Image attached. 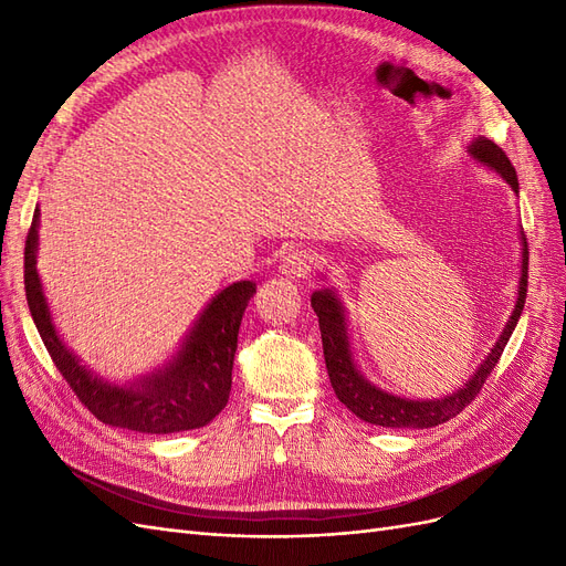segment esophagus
<instances>
[{"mask_svg": "<svg viewBox=\"0 0 566 566\" xmlns=\"http://www.w3.org/2000/svg\"><path fill=\"white\" fill-rule=\"evenodd\" d=\"M281 273L287 279L300 281L306 279V273L314 269V254L310 250H290L281 260Z\"/></svg>", "mask_w": 566, "mask_h": 566, "instance_id": "obj_1", "label": "esophagus"}]
</instances>
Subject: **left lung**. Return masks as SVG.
Listing matches in <instances>:
<instances>
[{"instance_id":"obj_1","label":"left lung","mask_w":566,"mask_h":566,"mask_svg":"<svg viewBox=\"0 0 566 566\" xmlns=\"http://www.w3.org/2000/svg\"><path fill=\"white\" fill-rule=\"evenodd\" d=\"M468 153L474 160L495 169V172L510 184L512 191L520 193L517 172L507 160L503 148L495 146L491 139H486V136H479V139H474L468 146ZM526 281H528V245H526V238L522 235V276H520V290H517V304L510 321L505 323L503 335L493 345L491 354L484 358V364L476 368V373L465 385L455 389L453 394H449V397L427 399V401L394 397V394L370 385L364 375L358 373L352 358L345 306H342V302L335 297L333 290H316L312 295V306L318 316L325 368H328L331 385L337 394V399L345 403L356 418L378 427H391V430L394 427H413V430H424V427H437L441 422L455 418L462 408L472 403L479 389L484 387L491 370L495 368V364H499L507 339L522 316L524 302H526V285H528Z\"/></svg>"}]
</instances>
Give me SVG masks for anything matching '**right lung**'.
Here are the masks:
<instances>
[{
    "mask_svg": "<svg viewBox=\"0 0 566 566\" xmlns=\"http://www.w3.org/2000/svg\"><path fill=\"white\" fill-rule=\"evenodd\" d=\"M40 208L32 214L25 238V297L44 347L77 399L106 424L146 434H172L205 427L221 413L231 394V370L238 328L254 295L252 281H238L221 290L205 306L181 349L169 364L134 385H111L98 378L63 345L51 323L46 297L38 276Z\"/></svg>",
    "mask_w": 566,
    "mask_h": 566,
    "instance_id": "1",
    "label": "right lung"
}]
</instances>
